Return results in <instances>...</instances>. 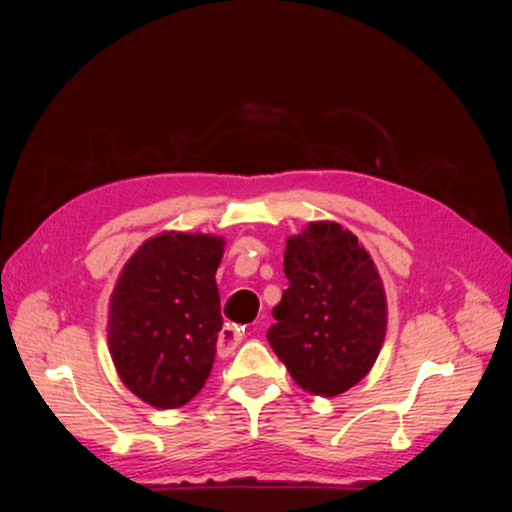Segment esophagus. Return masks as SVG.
Segmentation results:
<instances>
[{
    "label": "esophagus",
    "mask_w": 512,
    "mask_h": 512,
    "mask_svg": "<svg viewBox=\"0 0 512 512\" xmlns=\"http://www.w3.org/2000/svg\"><path fill=\"white\" fill-rule=\"evenodd\" d=\"M244 336H246V329L244 327L228 323V325L221 329V334H219V352L221 354L232 352L241 343V339H244Z\"/></svg>",
    "instance_id": "34e87169"
}]
</instances>
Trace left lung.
I'll return each mask as SVG.
<instances>
[{"mask_svg":"<svg viewBox=\"0 0 512 512\" xmlns=\"http://www.w3.org/2000/svg\"><path fill=\"white\" fill-rule=\"evenodd\" d=\"M289 289L271 343L296 384L334 397L368 375L386 336V298L366 248L336 223H309L284 250Z\"/></svg>","mask_w":512,"mask_h":512,"instance_id":"obj_1","label":"left lung"}]
</instances>
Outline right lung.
<instances>
[{
    "label": "right lung",
    "mask_w": 512,
    "mask_h": 512,
    "mask_svg": "<svg viewBox=\"0 0 512 512\" xmlns=\"http://www.w3.org/2000/svg\"><path fill=\"white\" fill-rule=\"evenodd\" d=\"M223 239L169 232L137 250L110 300L108 343L117 372L155 409L201 391L223 327L216 268Z\"/></svg>",
    "instance_id": "add662e5"
}]
</instances>
